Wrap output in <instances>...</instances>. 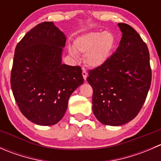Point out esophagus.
I'll return each instance as SVG.
<instances>
[{"mask_svg": "<svg viewBox=\"0 0 161 161\" xmlns=\"http://www.w3.org/2000/svg\"><path fill=\"white\" fill-rule=\"evenodd\" d=\"M82 76H83V79L86 80L87 78V72L86 70L85 69V68H82Z\"/></svg>", "mask_w": 161, "mask_h": 161, "instance_id": "esophagus-1", "label": "esophagus"}]
</instances>
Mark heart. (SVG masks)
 Here are the masks:
<instances>
[{"instance_id": "obj_1", "label": "heart", "mask_w": 161, "mask_h": 161, "mask_svg": "<svg viewBox=\"0 0 161 161\" xmlns=\"http://www.w3.org/2000/svg\"><path fill=\"white\" fill-rule=\"evenodd\" d=\"M114 44L115 37L111 32H90L77 37L74 41V48L69 50L75 57L77 53L86 54L87 64L97 68L108 61Z\"/></svg>"}]
</instances>
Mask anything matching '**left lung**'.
Segmentation results:
<instances>
[{"label": "left lung", "mask_w": 161, "mask_h": 161, "mask_svg": "<svg viewBox=\"0 0 161 161\" xmlns=\"http://www.w3.org/2000/svg\"><path fill=\"white\" fill-rule=\"evenodd\" d=\"M122 37L116 51L101 66L89 71L92 111L106 125H122L140 111L150 90L152 71L147 45L137 32L118 23Z\"/></svg>", "instance_id": "left-lung-1"}]
</instances>
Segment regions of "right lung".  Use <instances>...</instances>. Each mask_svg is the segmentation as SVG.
<instances>
[{
  "mask_svg": "<svg viewBox=\"0 0 161 161\" xmlns=\"http://www.w3.org/2000/svg\"><path fill=\"white\" fill-rule=\"evenodd\" d=\"M65 42L53 22H44L16 45L11 87L20 111L35 124H57L65 113L71 94L84 82L80 66L61 64Z\"/></svg>",
  "mask_w": 161,
  "mask_h": 161,
  "instance_id": "add662e5",
  "label": "right lung"
}]
</instances>
